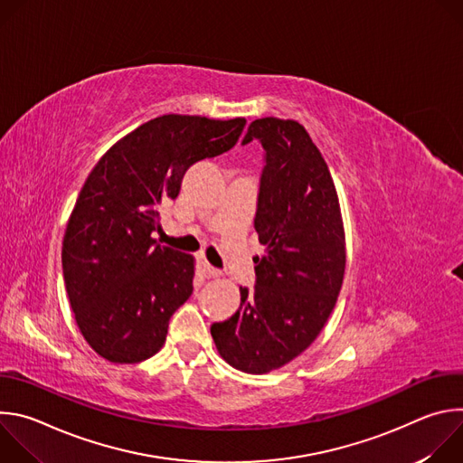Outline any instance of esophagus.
Returning a JSON list of instances; mask_svg holds the SVG:
<instances>
[{"instance_id": "34e87169", "label": "esophagus", "mask_w": 463, "mask_h": 463, "mask_svg": "<svg viewBox=\"0 0 463 463\" xmlns=\"http://www.w3.org/2000/svg\"><path fill=\"white\" fill-rule=\"evenodd\" d=\"M203 268H205V275H207V277H211V279H214V277H220V275H222V273H220V269L213 268L209 261H205V263H203Z\"/></svg>"}]
</instances>
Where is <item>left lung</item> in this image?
Wrapping results in <instances>:
<instances>
[{
	"mask_svg": "<svg viewBox=\"0 0 463 463\" xmlns=\"http://www.w3.org/2000/svg\"><path fill=\"white\" fill-rule=\"evenodd\" d=\"M263 168L254 229V288L240 286L238 311L211 326L222 357L247 373H268L300 355L334 311L346 266L335 184L307 131L275 117L250 122Z\"/></svg>",
	"mask_w": 463,
	"mask_h": 463,
	"instance_id": "8db88e82",
	"label": "left lung"
}]
</instances>
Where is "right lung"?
<instances>
[{
    "label": "right lung",
    "mask_w": 463,
    "mask_h": 463,
    "mask_svg": "<svg viewBox=\"0 0 463 463\" xmlns=\"http://www.w3.org/2000/svg\"><path fill=\"white\" fill-rule=\"evenodd\" d=\"M245 118H152L113 145L88 175L65 229L63 282L90 346L111 363L156 355L194 291L190 254L157 245L161 207L186 170L229 152Z\"/></svg>",
    "instance_id": "right-lung-1"
}]
</instances>
